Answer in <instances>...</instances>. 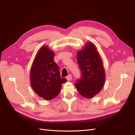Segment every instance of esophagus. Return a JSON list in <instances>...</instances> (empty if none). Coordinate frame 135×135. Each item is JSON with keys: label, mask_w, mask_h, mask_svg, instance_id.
Returning a JSON list of instances; mask_svg holds the SVG:
<instances>
[{"label": "esophagus", "mask_w": 135, "mask_h": 135, "mask_svg": "<svg viewBox=\"0 0 135 135\" xmlns=\"http://www.w3.org/2000/svg\"><path fill=\"white\" fill-rule=\"evenodd\" d=\"M71 79H72V76H71V74H70L68 76H67V80L68 81H70V80H71Z\"/></svg>", "instance_id": "1"}]
</instances>
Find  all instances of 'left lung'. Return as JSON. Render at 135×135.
<instances>
[{
  "mask_svg": "<svg viewBox=\"0 0 135 135\" xmlns=\"http://www.w3.org/2000/svg\"><path fill=\"white\" fill-rule=\"evenodd\" d=\"M77 59L81 76L75 86L81 96L92 98L104 85L105 74L102 61L97 47L91 42L87 43L84 48L77 52Z\"/></svg>",
  "mask_w": 135,
  "mask_h": 135,
  "instance_id": "obj_1",
  "label": "left lung"
}]
</instances>
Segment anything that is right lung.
<instances>
[{
    "instance_id": "obj_1",
    "label": "right lung",
    "mask_w": 135,
    "mask_h": 135,
    "mask_svg": "<svg viewBox=\"0 0 135 135\" xmlns=\"http://www.w3.org/2000/svg\"><path fill=\"white\" fill-rule=\"evenodd\" d=\"M55 54L46 46L38 51L31 66L30 82L33 90L43 99L51 100L59 95L62 84L58 65L54 62Z\"/></svg>"
}]
</instances>
